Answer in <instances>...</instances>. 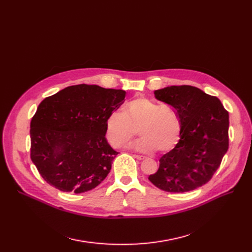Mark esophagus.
I'll list each match as a JSON object with an SVG mask.
<instances>
[{"label": "esophagus", "mask_w": 252, "mask_h": 252, "mask_svg": "<svg viewBox=\"0 0 252 252\" xmlns=\"http://www.w3.org/2000/svg\"><path fill=\"white\" fill-rule=\"evenodd\" d=\"M134 157L135 158H137V159H139V160H143V159H145V156H142V155H134Z\"/></svg>", "instance_id": "34e87169"}]
</instances>
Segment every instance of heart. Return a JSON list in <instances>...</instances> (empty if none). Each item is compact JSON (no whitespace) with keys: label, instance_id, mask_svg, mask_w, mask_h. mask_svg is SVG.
<instances>
[{"label":"heart","instance_id":"b5f03b06","mask_svg":"<svg viewBox=\"0 0 252 252\" xmlns=\"http://www.w3.org/2000/svg\"><path fill=\"white\" fill-rule=\"evenodd\" d=\"M141 139L129 145L137 151L166 153L180 142L182 123L178 112L168 105L139 97L127 102L124 112L114 111L105 121V136L111 146L121 148L137 134Z\"/></svg>","mask_w":252,"mask_h":252}]
</instances>
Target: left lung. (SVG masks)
Here are the masks:
<instances>
[{
    "mask_svg": "<svg viewBox=\"0 0 252 252\" xmlns=\"http://www.w3.org/2000/svg\"><path fill=\"white\" fill-rule=\"evenodd\" d=\"M156 100L179 114L182 135L177 146L159 159L149 181L160 190L184 193L203 186L219 168L229 148V113L221 102L192 86L154 91Z\"/></svg>",
    "mask_w": 252,
    "mask_h": 252,
    "instance_id": "1",
    "label": "left lung"
}]
</instances>
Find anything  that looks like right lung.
Returning a JSON list of instances; mask_svg holds the SVG:
<instances>
[{"label":"right lung","mask_w":252,"mask_h":252,"mask_svg":"<svg viewBox=\"0 0 252 252\" xmlns=\"http://www.w3.org/2000/svg\"><path fill=\"white\" fill-rule=\"evenodd\" d=\"M125 97L124 90L77 85L41 102L31 123V157L48 184L78 194L107 177L118 152L105 138V121Z\"/></svg>","instance_id":"right-lung-1"}]
</instances>
